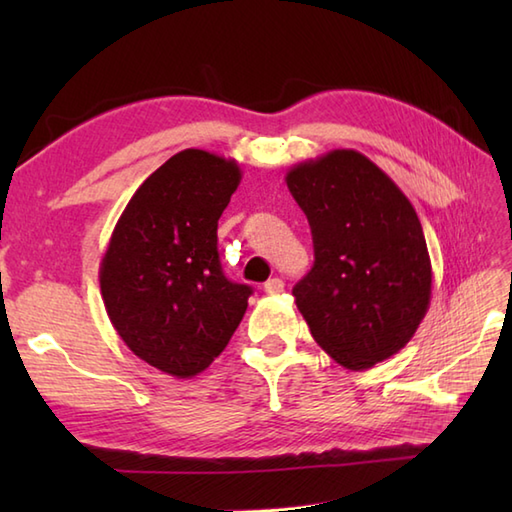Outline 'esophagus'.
Listing matches in <instances>:
<instances>
[{"mask_svg":"<svg viewBox=\"0 0 512 512\" xmlns=\"http://www.w3.org/2000/svg\"><path fill=\"white\" fill-rule=\"evenodd\" d=\"M284 281H281L279 277H273V279H268L266 284H264V290L268 292V295H279V292H284Z\"/></svg>","mask_w":512,"mask_h":512,"instance_id":"34e87169","label":"esophagus"}]
</instances>
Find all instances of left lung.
Masks as SVG:
<instances>
[{"label":"left lung","mask_w":512,"mask_h":512,"mask_svg":"<svg viewBox=\"0 0 512 512\" xmlns=\"http://www.w3.org/2000/svg\"><path fill=\"white\" fill-rule=\"evenodd\" d=\"M306 213L314 266L292 288L325 352L369 369L416 334L431 301V259L407 195L354 149H334L286 173Z\"/></svg>","instance_id":"1"}]
</instances>
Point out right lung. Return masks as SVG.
<instances>
[{
  "label": "right lung",
  "mask_w": 512,
  "mask_h": 512,
  "mask_svg": "<svg viewBox=\"0 0 512 512\" xmlns=\"http://www.w3.org/2000/svg\"><path fill=\"white\" fill-rule=\"evenodd\" d=\"M242 180L235 160L204 149L171 156L140 184L101 259L114 330L169 376L204 372L242 321L253 288L222 273L217 220Z\"/></svg>",
  "instance_id": "right-lung-1"
}]
</instances>
